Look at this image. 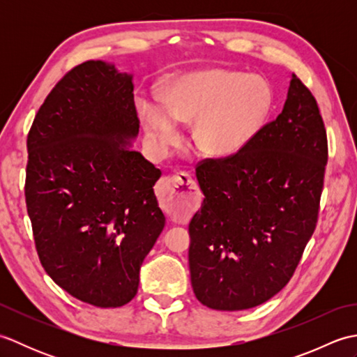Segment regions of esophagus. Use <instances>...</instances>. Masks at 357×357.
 I'll list each match as a JSON object with an SVG mask.
<instances>
[{"instance_id": "1", "label": "esophagus", "mask_w": 357, "mask_h": 357, "mask_svg": "<svg viewBox=\"0 0 357 357\" xmlns=\"http://www.w3.org/2000/svg\"><path fill=\"white\" fill-rule=\"evenodd\" d=\"M159 206L174 221H184L198 208L199 187L185 172L161 179L158 187Z\"/></svg>"}]
</instances>
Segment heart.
<instances>
[{"mask_svg":"<svg viewBox=\"0 0 357 357\" xmlns=\"http://www.w3.org/2000/svg\"><path fill=\"white\" fill-rule=\"evenodd\" d=\"M271 104L270 82L259 75L206 70L181 77L165 90V112L144 102L141 116L159 153L181 141L176 123H184L192 124V141L201 153L227 158L255 139Z\"/></svg>","mask_w":357,"mask_h":357,"instance_id":"obj_1","label":"heart"}]
</instances>
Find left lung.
Here are the masks:
<instances>
[{
  "label": "left lung",
  "instance_id": "1",
  "mask_svg": "<svg viewBox=\"0 0 357 357\" xmlns=\"http://www.w3.org/2000/svg\"><path fill=\"white\" fill-rule=\"evenodd\" d=\"M327 130L291 75L284 110L245 149L196 165L202 206L188 225L196 299L221 312L264 304L294 275L319 216Z\"/></svg>",
  "mask_w": 357,
  "mask_h": 357
}]
</instances>
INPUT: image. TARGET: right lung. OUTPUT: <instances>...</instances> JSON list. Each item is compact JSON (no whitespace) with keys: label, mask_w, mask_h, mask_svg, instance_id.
Masks as SVG:
<instances>
[{"label":"right lung","mask_w":357,"mask_h":357,"mask_svg":"<svg viewBox=\"0 0 357 357\" xmlns=\"http://www.w3.org/2000/svg\"><path fill=\"white\" fill-rule=\"evenodd\" d=\"M139 132L133 82L102 61L67 72L27 135L26 206L40 262L86 304H128L165 218L161 170L128 150Z\"/></svg>","instance_id":"add662e5"}]
</instances>
